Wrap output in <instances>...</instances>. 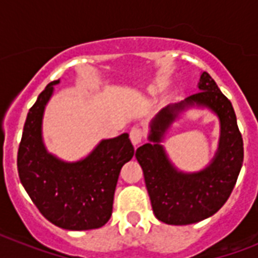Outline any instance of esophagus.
<instances>
[{
	"mask_svg": "<svg viewBox=\"0 0 258 258\" xmlns=\"http://www.w3.org/2000/svg\"><path fill=\"white\" fill-rule=\"evenodd\" d=\"M130 139H131L134 146H139L143 141V131L139 127H134L130 131Z\"/></svg>",
	"mask_w": 258,
	"mask_h": 258,
	"instance_id": "obj_1",
	"label": "esophagus"
}]
</instances>
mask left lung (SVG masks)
Wrapping results in <instances>:
<instances>
[{
    "mask_svg": "<svg viewBox=\"0 0 258 258\" xmlns=\"http://www.w3.org/2000/svg\"><path fill=\"white\" fill-rule=\"evenodd\" d=\"M200 92L178 104L167 105L151 121L150 143L135 153L153 212L169 225H190L212 217L232 194L244 161V142L233 105L208 72H202ZM210 108L220 117V145L212 163L198 173H182L173 167L159 143L177 113L187 106Z\"/></svg>",
    "mask_w": 258,
    "mask_h": 258,
    "instance_id": "8db88e82",
    "label": "left lung"
}]
</instances>
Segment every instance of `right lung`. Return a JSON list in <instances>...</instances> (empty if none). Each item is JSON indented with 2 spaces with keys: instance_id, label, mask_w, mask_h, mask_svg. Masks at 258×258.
Returning a JSON list of instances; mask_svg holds the SVG:
<instances>
[{
  "instance_id": "right-lung-1",
  "label": "right lung",
  "mask_w": 258,
  "mask_h": 258,
  "mask_svg": "<svg viewBox=\"0 0 258 258\" xmlns=\"http://www.w3.org/2000/svg\"><path fill=\"white\" fill-rule=\"evenodd\" d=\"M49 83L28 112L17 154L18 176L36 208L53 225L67 230L101 228L112 214L117 178L134 157L128 134L104 139L79 162L60 161L42 143L44 109L53 93Z\"/></svg>"
}]
</instances>
